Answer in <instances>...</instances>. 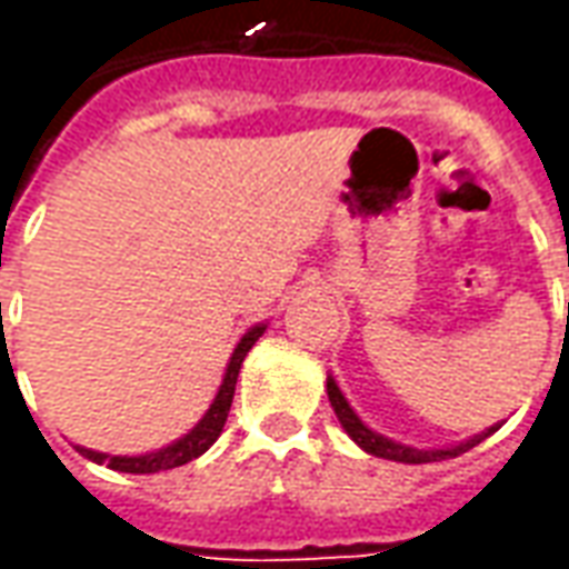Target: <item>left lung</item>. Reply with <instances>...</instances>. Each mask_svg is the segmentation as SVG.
<instances>
[{"instance_id": "8db88e82", "label": "left lung", "mask_w": 569, "mask_h": 569, "mask_svg": "<svg viewBox=\"0 0 569 569\" xmlns=\"http://www.w3.org/2000/svg\"><path fill=\"white\" fill-rule=\"evenodd\" d=\"M326 390H329V402H332L335 415L341 420V427H345L347 436L357 441L366 453H375V457H383V460H396V463H436V460H451V457H460V453L469 451V448H476L478 441L488 439L490 432L500 429V423H497V427L485 429V432H478V436L460 441V445H451V448H429V451H423V448H411V445H402V441L387 439L381 432H375V429L366 427V423L359 420L357 411L350 408V402H347L345 393H341V387L335 383L332 375L326 378Z\"/></svg>"}]
</instances>
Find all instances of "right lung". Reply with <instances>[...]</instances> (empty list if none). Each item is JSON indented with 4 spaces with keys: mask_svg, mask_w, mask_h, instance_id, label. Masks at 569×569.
Wrapping results in <instances>:
<instances>
[{
    "mask_svg": "<svg viewBox=\"0 0 569 569\" xmlns=\"http://www.w3.org/2000/svg\"><path fill=\"white\" fill-rule=\"evenodd\" d=\"M268 329V322H259V326H252L247 329V335L237 341L234 353L228 359V369H224V378L219 383V393L212 399V406L207 408V415L194 423V427L188 429L182 439L170 441V445H163L158 451L149 453H137V457H121V453H103V451H91V448H81L76 445L88 460L93 463H106L109 469H118V472H133V476H149V472H163V469H176V466H186L188 460H194L203 451H210V445L219 436H222L224 420H228V411H231V402H234V387H237V375H240V366H243V359L252 350V345L259 341L261 335Z\"/></svg>",
    "mask_w": 569,
    "mask_h": 569,
    "instance_id": "add662e5",
    "label": "right lung"
}]
</instances>
